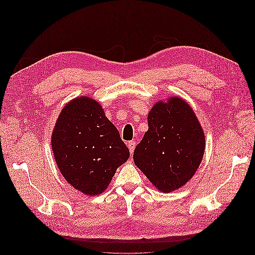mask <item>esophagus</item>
Returning <instances> with one entry per match:
<instances>
[{
	"mask_svg": "<svg viewBox=\"0 0 255 255\" xmlns=\"http://www.w3.org/2000/svg\"><path fill=\"white\" fill-rule=\"evenodd\" d=\"M135 145H136V141L132 140V141H128V150L130 152V154H133L134 149H135Z\"/></svg>",
	"mask_w": 255,
	"mask_h": 255,
	"instance_id": "esophagus-1",
	"label": "esophagus"
}]
</instances>
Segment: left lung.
Returning a JSON list of instances; mask_svg holds the SVG:
<instances>
[{
    "label": "left lung",
    "instance_id": "left-lung-1",
    "mask_svg": "<svg viewBox=\"0 0 255 255\" xmlns=\"http://www.w3.org/2000/svg\"><path fill=\"white\" fill-rule=\"evenodd\" d=\"M148 126L135 148L134 163L158 190H176L195 175L203 158L201 125L185 100L171 97L153 105Z\"/></svg>",
    "mask_w": 255,
    "mask_h": 255
}]
</instances>
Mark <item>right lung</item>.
<instances>
[{
    "label": "right lung",
    "instance_id": "obj_1",
    "mask_svg": "<svg viewBox=\"0 0 255 255\" xmlns=\"http://www.w3.org/2000/svg\"><path fill=\"white\" fill-rule=\"evenodd\" d=\"M51 144L65 180L88 196L102 194L129 156L119 130L88 97L73 99L61 110Z\"/></svg>",
    "mask_w": 255,
    "mask_h": 255
}]
</instances>
